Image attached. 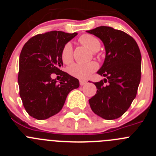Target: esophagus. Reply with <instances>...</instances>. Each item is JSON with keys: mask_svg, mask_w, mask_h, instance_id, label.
Masks as SVG:
<instances>
[{"mask_svg": "<svg viewBox=\"0 0 156 156\" xmlns=\"http://www.w3.org/2000/svg\"><path fill=\"white\" fill-rule=\"evenodd\" d=\"M86 83H87L86 80H80V84L81 86H83V85H85Z\"/></svg>", "mask_w": 156, "mask_h": 156, "instance_id": "obj_1", "label": "esophagus"}]
</instances>
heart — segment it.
Wrapping results in <instances>:
<instances>
[{
  "label": "heart",
  "instance_id": "heart-1",
  "mask_svg": "<svg viewBox=\"0 0 156 156\" xmlns=\"http://www.w3.org/2000/svg\"><path fill=\"white\" fill-rule=\"evenodd\" d=\"M83 45L87 47L95 54L101 48V42L97 37L91 34H83L79 38ZM61 58L65 64H69L73 58V51L71 43H66L61 51ZM98 69L97 63L90 62L88 63H75L68 68L69 73L79 80H85Z\"/></svg>",
  "mask_w": 156,
  "mask_h": 156
}]
</instances>
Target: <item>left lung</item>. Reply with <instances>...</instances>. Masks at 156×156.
<instances>
[{"label": "left lung", "instance_id": "obj_1", "mask_svg": "<svg viewBox=\"0 0 156 156\" xmlns=\"http://www.w3.org/2000/svg\"><path fill=\"white\" fill-rule=\"evenodd\" d=\"M87 32L100 38L105 48V62L98 73L106 79L94 83L97 94L89 99L90 108L103 119H117L137 95L141 74L140 49L133 37L112 27H99Z\"/></svg>", "mask_w": 156, "mask_h": 156}]
</instances>
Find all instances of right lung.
Masks as SVG:
<instances>
[{"label":"right lung","instance_id":"obj_1","mask_svg":"<svg viewBox=\"0 0 156 156\" xmlns=\"http://www.w3.org/2000/svg\"><path fill=\"white\" fill-rule=\"evenodd\" d=\"M77 35L50 31L31 37L19 56L18 83L19 94L27 113L43 120L61 111L70 91L80 86L79 80L60 69L63 66V46ZM52 73L62 76L58 84Z\"/></svg>","mask_w":156,"mask_h":156}]
</instances>
